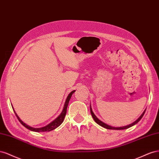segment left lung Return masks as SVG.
I'll use <instances>...</instances> for the list:
<instances>
[{
    "instance_id": "left-lung-1",
    "label": "left lung",
    "mask_w": 159,
    "mask_h": 159,
    "mask_svg": "<svg viewBox=\"0 0 159 159\" xmlns=\"http://www.w3.org/2000/svg\"><path fill=\"white\" fill-rule=\"evenodd\" d=\"M90 112H91V115H92V116L93 118V119L94 120V121L96 122L98 125H99L100 126H102V127L105 128V129H111V130H124V129H129V128L131 127V126H133L134 125L138 123V122L140 120V119H141L142 118H143V115L144 114V112H145V111H146V110H144V111L143 112V114L139 116V119L137 120H136L134 122H133V123H131V124H130L129 125L124 126H120V127H115V126H112L111 125H108L105 123V122L101 121V120L98 119V118H97V116L94 114V112H93V111L92 110L91 105H90Z\"/></svg>"
}]
</instances>
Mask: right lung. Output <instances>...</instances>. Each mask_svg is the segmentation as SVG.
I'll use <instances>...</instances> for the list:
<instances>
[{
	"instance_id": "1",
	"label": "right lung",
	"mask_w": 159,
	"mask_h": 159,
	"mask_svg": "<svg viewBox=\"0 0 159 159\" xmlns=\"http://www.w3.org/2000/svg\"><path fill=\"white\" fill-rule=\"evenodd\" d=\"M75 92V90H72V91L70 92L69 93V94L68 95V97H67V98L66 99V101L65 102L64 107H63V109L62 111V112L59 115V116H58L57 118H56V119H54V120H52L51 122V123H49L48 125L43 126V127L34 128V127H32V126H29L28 125H26V123H25V122L20 119L19 116L17 115L15 111L14 110V108H13L12 105V107L13 108V111H14V112L15 113V115L17 117V119H19V120L20 121V123L22 125H23L25 127L29 129L31 131H34V132H48V131H51V130H52L54 129H57L58 126H59L62 123V122H63V120H64V119H65V115L66 114V109H67L68 105H69V101H70V99L71 98V96L72 95V94H73Z\"/></svg>"
}]
</instances>
